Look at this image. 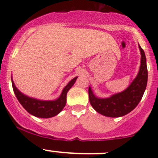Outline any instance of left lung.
<instances>
[{"instance_id":"8db88e82","label":"left lung","mask_w":158,"mask_h":158,"mask_svg":"<svg viewBox=\"0 0 158 158\" xmlns=\"http://www.w3.org/2000/svg\"><path fill=\"white\" fill-rule=\"evenodd\" d=\"M139 49L141 54L139 73L128 89L110 98H98L89 88V102L97 112L108 117H121L131 111L140 102L147 86L148 68L144 49L140 45Z\"/></svg>"}]
</instances>
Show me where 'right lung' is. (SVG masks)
I'll use <instances>...</instances> for the list:
<instances>
[{
    "instance_id": "obj_1",
    "label": "right lung",
    "mask_w": 158,
    "mask_h": 158,
    "mask_svg": "<svg viewBox=\"0 0 158 158\" xmlns=\"http://www.w3.org/2000/svg\"><path fill=\"white\" fill-rule=\"evenodd\" d=\"M77 77H75L67 84L66 87L63 89V92L60 98L55 101H40V100L34 99L29 98L23 94H22L14 85L12 80V86L14 89V94L17 96V98L20 102L23 108L33 115L39 118H51L56 115L60 112L63 108L65 107L66 103V94L70 88L74 85Z\"/></svg>"
}]
</instances>
